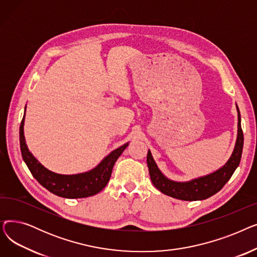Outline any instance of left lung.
Listing matches in <instances>:
<instances>
[{
    "label": "left lung",
    "mask_w": 257,
    "mask_h": 257,
    "mask_svg": "<svg viewBox=\"0 0 257 257\" xmlns=\"http://www.w3.org/2000/svg\"><path fill=\"white\" fill-rule=\"evenodd\" d=\"M236 110L238 123L237 137L233 152L223 167L208 175H205V176H201L188 181L171 180L159 170L151 151H148L147 165L149 168L152 183L157 190L167 196L184 201L204 200L221 191L222 187L231 178L232 174L238 167L242 152V146H244V134H242L240 127V114L237 105Z\"/></svg>",
    "instance_id": "8db88e82"
}]
</instances>
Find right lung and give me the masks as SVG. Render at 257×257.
I'll use <instances>...</instances> for the list:
<instances>
[{
    "mask_svg": "<svg viewBox=\"0 0 257 257\" xmlns=\"http://www.w3.org/2000/svg\"><path fill=\"white\" fill-rule=\"evenodd\" d=\"M24 124L25 115L20 127L21 152L25 164L30 170L33 177L49 192L67 199L86 198L100 193L110 179L115 161L129 145V143H126L118 147L117 149L104 157L97 167L87 172L74 175H62L45 168L29 151L24 136Z\"/></svg>",
    "mask_w": 257,
    "mask_h": 257,
    "instance_id": "add662e5",
    "label": "right lung"
}]
</instances>
